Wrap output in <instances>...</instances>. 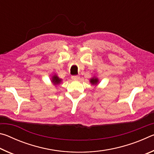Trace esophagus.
<instances>
[{
	"label": "esophagus",
	"mask_w": 154,
	"mask_h": 154,
	"mask_svg": "<svg viewBox=\"0 0 154 154\" xmlns=\"http://www.w3.org/2000/svg\"><path fill=\"white\" fill-rule=\"evenodd\" d=\"M71 79L73 80H79L80 79V77L77 76V75H74V76L71 77Z\"/></svg>",
	"instance_id": "esophagus-1"
}]
</instances>
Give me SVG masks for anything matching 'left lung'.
Returning <instances> with one entry per match:
<instances>
[{
  "mask_svg": "<svg viewBox=\"0 0 154 154\" xmlns=\"http://www.w3.org/2000/svg\"><path fill=\"white\" fill-rule=\"evenodd\" d=\"M90 83H92V85H97L98 83V78H96V77H92V79H90Z\"/></svg>",
  "mask_w": 154,
  "mask_h": 154,
  "instance_id": "8db88e82",
  "label": "left lung"
}]
</instances>
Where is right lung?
<instances>
[{"label":"right lung","instance_id":"right-lung-1","mask_svg":"<svg viewBox=\"0 0 154 154\" xmlns=\"http://www.w3.org/2000/svg\"><path fill=\"white\" fill-rule=\"evenodd\" d=\"M61 81H62V79H60V78L56 75H54L51 78V82L53 83L54 85L60 84V82H61Z\"/></svg>","mask_w":154,"mask_h":154}]
</instances>
